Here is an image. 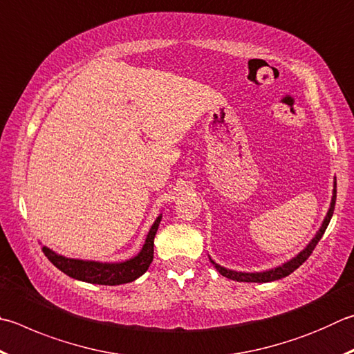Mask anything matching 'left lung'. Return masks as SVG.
<instances>
[{"mask_svg": "<svg viewBox=\"0 0 354 354\" xmlns=\"http://www.w3.org/2000/svg\"><path fill=\"white\" fill-rule=\"evenodd\" d=\"M336 187V185H334ZM334 204H336V189H334V195H333V199H331V205H330V210H328V215H326L325 221L322 224V227H320V230L317 232V235L314 236L313 241L308 244L305 250H301V252L295 257V259H292L291 261L285 263L283 266H279L275 269H271V271H266V272H255V274H248V272H235V271H229V269L223 268L220 265H216L215 261H212L215 265V268L218 269V272H220L221 275H224V277H227L230 280H236V281H255V283H266V281H274V280H279V279H283L286 277V275H289L291 272H294L295 269H297L300 265H304V263L306 261L308 257H310L313 254L314 248L317 246V243L320 241V239H322V235L325 234L326 227H328V223L331 220L333 216V212H334Z\"/></svg>", "mask_w": 354, "mask_h": 354, "instance_id": "left-lung-1", "label": "left lung"}]
</instances>
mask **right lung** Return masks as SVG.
<instances>
[{
    "mask_svg": "<svg viewBox=\"0 0 354 354\" xmlns=\"http://www.w3.org/2000/svg\"><path fill=\"white\" fill-rule=\"evenodd\" d=\"M159 223L160 216L151 226L149 235H147L142 250L134 259L124 263H97L66 259V257L55 254L48 248H43V252L55 268H59L62 272H65L73 279L88 281V283L110 286L130 283V281L140 277L153 261V246H155V235L158 232Z\"/></svg>",
    "mask_w": 354,
    "mask_h": 354,
    "instance_id": "1",
    "label": "right lung"
}]
</instances>
